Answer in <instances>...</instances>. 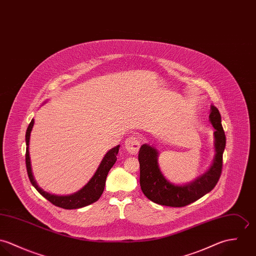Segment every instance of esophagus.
<instances>
[{
  "mask_svg": "<svg viewBox=\"0 0 256 256\" xmlns=\"http://www.w3.org/2000/svg\"><path fill=\"white\" fill-rule=\"evenodd\" d=\"M140 146V142L138 138L136 136H130L124 140V148L130 154H132V155L138 154Z\"/></svg>",
  "mask_w": 256,
  "mask_h": 256,
  "instance_id": "34e87169",
  "label": "esophagus"
}]
</instances>
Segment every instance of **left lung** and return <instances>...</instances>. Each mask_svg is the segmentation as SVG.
I'll return each mask as SVG.
<instances>
[{"instance_id": "8db88e82", "label": "left lung", "mask_w": 256, "mask_h": 256, "mask_svg": "<svg viewBox=\"0 0 256 256\" xmlns=\"http://www.w3.org/2000/svg\"><path fill=\"white\" fill-rule=\"evenodd\" d=\"M209 120L215 128V158L208 170L190 184L176 186L167 180L159 168L156 148L149 144L142 145L138 153L140 188L147 198L160 205L184 207L201 198L215 188L222 172L226 136L221 124V114L215 106H211Z\"/></svg>"}]
</instances>
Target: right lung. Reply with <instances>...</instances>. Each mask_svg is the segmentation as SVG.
<instances>
[{"label": "right lung", "instance_id": "1", "mask_svg": "<svg viewBox=\"0 0 256 256\" xmlns=\"http://www.w3.org/2000/svg\"><path fill=\"white\" fill-rule=\"evenodd\" d=\"M34 124V120L32 118L28 128L26 130V170L28 174L29 180L32 186L37 190V192L44 196L47 200H49L52 204L55 206L64 208V209H78L87 206L95 201H97L102 196L105 188V182L106 178L108 176V172L110 169L113 167L116 161V155L118 152V147L120 145L116 146L109 150L107 154L104 156L103 160L101 161L100 166L92 176V178L87 182L86 186H84L80 190L74 194L70 196H55L51 194L42 188L38 186L36 184V180H34L32 170H31V164H30V157H29V140H30V132L32 130Z\"/></svg>", "mask_w": 256, "mask_h": 256}]
</instances>
